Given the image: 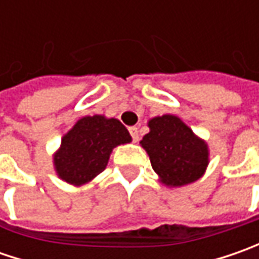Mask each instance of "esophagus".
<instances>
[{
  "label": "esophagus",
  "instance_id": "1",
  "mask_svg": "<svg viewBox=\"0 0 259 259\" xmlns=\"http://www.w3.org/2000/svg\"><path fill=\"white\" fill-rule=\"evenodd\" d=\"M130 134H131V138H133L134 143H137L140 140V134H138V128L137 126H131L130 128Z\"/></svg>",
  "mask_w": 259,
  "mask_h": 259
}]
</instances>
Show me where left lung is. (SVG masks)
Returning <instances> with one entry per match:
<instances>
[{
  "instance_id": "1",
  "label": "left lung",
  "mask_w": 259,
  "mask_h": 259,
  "mask_svg": "<svg viewBox=\"0 0 259 259\" xmlns=\"http://www.w3.org/2000/svg\"><path fill=\"white\" fill-rule=\"evenodd\" d=\"M141 145L150 155L151 167L165 186H184L203 176L209 151L183 121L174 115L155 116Z\"/></svg>"
}]
</instances>
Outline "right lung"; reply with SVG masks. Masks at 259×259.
<instances>
[{
    "label": "right lung",
    "mask_w": 259,
    "mask_h": 259,
    "mask_svg": "<svg viewBox=\"0 0 259 259\" xmlns=\"http://www.w3.org/2000/svg\"><path fill=\"white\" fill-rule=\"evenodd\" d=\"M130 141L131 135L118 119L85 116L63 137L55 155L56 171L67 183H88L104 171L112 148Z\"/></svg>",
    "instance_id": "add662e5"
}]
</instances>
